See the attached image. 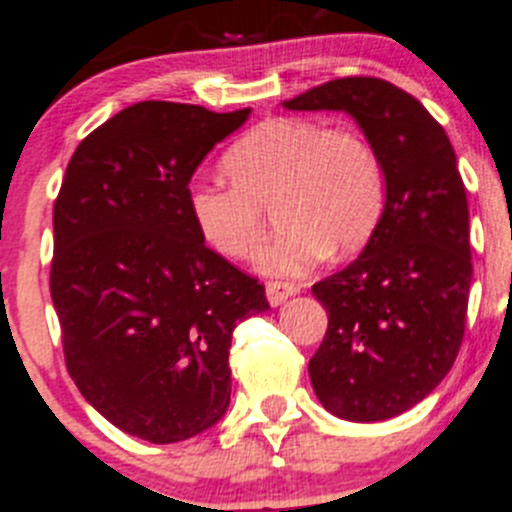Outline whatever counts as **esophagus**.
<instances>
[{"mask_svg":"<svg viewBox=\"0 0 512 512\" xmlns=\"http://www.w3.org/2000/svg\"><path fill=\"white\" fill-rule=\"evenodd\" d=\"M297 292H299V287L292 285V282H267V287H265L267 302H270L272 307H280V304H285L287 299L294 297Z\"/></svg>","mask_w":512,"mask_h":512,"instance_id":"34e87169","label":"esophagus"}]
</instances>
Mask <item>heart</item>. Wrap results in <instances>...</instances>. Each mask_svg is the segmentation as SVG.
Segmentation results:
<instances>
[{
	"label": "heart",
	"mask_w": 512,
	"mask_h": 512,
	"mask_svg": "<svg viewBox=\"0 0 512 512\" xmlns=\"http://www.w3.org/2000/svg\"><path fill=\"white\" fill-rule=\"evenodd\" d=\"M223 170L230 183L188 185L190 223L210 250L245 260L265 232L262 208L275 203L282 230L257 250L262 275L297 277L329 252L352 255L369 242L384 213L381 160L352 128L272 118L227 148Z\"/></svg>",
	"instance_id": "obj_1"
}]
</instances>
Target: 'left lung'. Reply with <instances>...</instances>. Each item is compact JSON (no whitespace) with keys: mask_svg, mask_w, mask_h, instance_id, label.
<instances>
[{"mask_svg":"<svg viewBox=\"0 0 512 512\" xmlns=\"http://www.w3.org/2000/svg\"><path fill=\"white\" fill-rule=\"evenodd\" d=\"M282 106L349 113L384 168L374 235L352 265L312 287L329 327L309 379L329 414L386 421L426 399L461 349L473 265L456 153L421 101L389 81L349 76Z\"/></svg>","mask_w":512,"mask_h":512,"instance_id":"left-lung-1","label":"left lung"}]
</instances>
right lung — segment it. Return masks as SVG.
<instances>
[{"instance_id": "obj_1", "label": "right lung", "mask_w": 512, "mask_h": 512, "mask_svg": "<svg viewBox=\"0 0 512 512\" xmlns=\"http://www.w3.org/2000/svg\"><path fill=\"white\" fill-rule=\"evenodd\" d=\"M250 108L141 101L86 136L54 203L51 299L71 379L106 421L151 443L213 428L230 406L237 322L265 287L205 247L185 190Z\"/></svg>"}]
</instances>
